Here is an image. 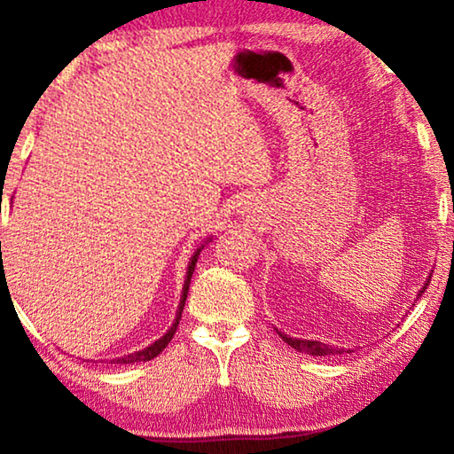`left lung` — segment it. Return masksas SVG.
Returning <instances> with one entry per match:
<instances>
[{
  "label": "left lung",
  "mask_w": 454,
  "mask_h": 454,
  "mask_svg": "<svg viewBox=\"0 0 454 454\" xmlns=\"http://www.w3.org/2000/svg\"><path fill=\"white\" fill-rule=\"evenodd\" d=\"M430 278H432V277H427V278H426L424 287H421V289L418 291V297H415V301L419 300L421 294H424L427 285H430ZM275 331L278 333V337H281V339L285 340V343L294 347L295 351H300V353H308V356H320V357H322V356H340V353H351V349H343V347L326 345V343H320V340H309V339H295V337H289V334L281 333V331H278V328H275Z\"/></svg>",
  "instance_id": "8db88e82"
}]
</instances>
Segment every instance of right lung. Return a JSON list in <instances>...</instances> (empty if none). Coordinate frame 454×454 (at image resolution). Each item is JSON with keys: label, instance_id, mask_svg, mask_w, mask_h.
Instances as JSON below:
<instances>
[{"label": "right lung", "instance_id": "right-lung-1", "mask_svg": "<svg viewBox=\"0 0 454 454\" xmlns=\"http://www.w3.org/2000/svg\"><path fill=\"white\" fill-rule=\"evenodd\" d=\"M208 241H213V238H207V241L204 244H200V247L194 252V256L190 258V264H188V270H185V281H184V289H182V297H179V306H177V314H176V320H173V325L169 331H167L163 337L154 340V343H151L148 347H145V349L140 351H134V353H128V356H121V357H114L109 359L111 364H140V362H151V359H154L159 356L160 351L165 349L167 345H169V340L173 339V334H176L177 326H179V320H182V312H184V306H185V297H188V289H190V281H192V275H194V269H196V262H198V256H200L202 247L208 244Z\"/></svg>", "mask_w": 454, "mask_h": 454}]
</instances>
